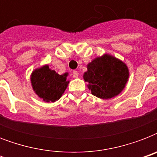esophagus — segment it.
Returning <instances> with one entry per match:
<instances>
[{
	"label": "esophagus",
	"instance_id": "obj_1",
	"mask_svg": "<svg viewBox=\"0 0 157 157\" xmlns=\"http://www.w3.org/2000/svg\"><path fill=\"white\" fill-rule=\"evenodd\" d=\"M78 76H79L78 72H77L76 71H73V72H72V76H73L74 78H77Z\"/></svg>",
	"mask_w": 157,
	"mask_h": 157
}]
</instances>
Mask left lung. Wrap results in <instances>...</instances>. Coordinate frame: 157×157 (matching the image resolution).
<instances>
[{
	"label": "left lung",
	"mask_w": 157,
	"mask_h": 157,
	"mask_svg": "<svg viewBox=\"0 0 157 157\" xmlns=\"http://www.w3.org/2000/svg\"><path fill=\"white\" fill-rule=\"evenodd\" d=\"M129 76V68L124 62L104 54L87 64L83 78L93 95L108 99L121 93Z\"/></svg>",
	"instance_id": "1"
}]
</instances>
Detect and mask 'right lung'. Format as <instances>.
<instances>
[{"mask_svg": "<svg viewBox=\"0 0 157 157\" xmlns=\"http://www.w3.org/2000/svg\"><path fill=\"white\" fill-rule=\"evenodd\" d=\"M67 72L59 75L44 65L35 69L31 74V83L35 94L43 101L50 103L59 100L66 90L69 81H67Z\"/></svg>", "mask_w": 157, "mask_h": 157, "instance_id": "obj_1", "label": "right lung"}]
</instances>
